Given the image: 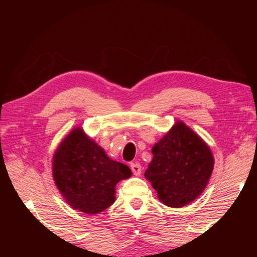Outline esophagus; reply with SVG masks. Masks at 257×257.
Wrapping results in <instances>:
<instances>
[{
  "label": "esophagus",
  "instance_id": "esophagus-1",
  "mask_svg": "<svg viewBox=\"0 0 257 257\" xmlns=\"http://www.w3.org/2000/svg\"><path fill=\"white\" fill-rule=\"evenodd\" d=\"M130 168H132V171L135 176H141L142 173V167L139 163H132L130 164Z\"/></svg>",
  "mask_w": 257,
  "mask_h": 257
}]
</instances>
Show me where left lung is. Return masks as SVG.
Instances as JSON below:
<instances>
[{"label": "left lung", "mask_w": 257, "mask_h": 257, "mask_svg": "<svg viewBox=\"0 0 257 257\" xmlns=\"http://www.w3.org/2000/svg\"><path fill=\"white\" fill-rule=\"evenodd\" d=\"M145 171L160 201L179 208L196 199L210 180L214 158L210 147L190 128L177 121L152 149Z\"/></svg>", "instance_id": "obj_1"}]
</instances>
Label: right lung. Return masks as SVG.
Returning <instances> with one entry per match:
<instances>
[{"label":"right lung","mask_w":257,"mask_h":257,"mask_svg":"<svg viewBox=\"0 0 257 257\" xmlns=\"http://www.w3.org/2000/svg\"><path fill=\"white\" fill-rule=\"evenodd\" d=\"M53 179L75 210L97 214L115 201V186L132 170L111 160L82 128H75L61 142L53 156Z\"/></svg>","instance_id":"obj_1"}]
</instances>
